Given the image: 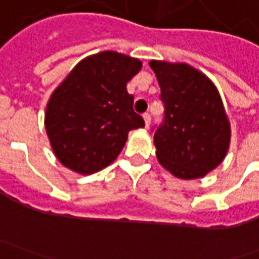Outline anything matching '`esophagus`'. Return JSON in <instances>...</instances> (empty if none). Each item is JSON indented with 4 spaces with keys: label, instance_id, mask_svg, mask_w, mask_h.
<instances>
[{
    "label": "esophagus",
    "instance_id": "obj_1",
    "mask_svg": "<svg viewBox=\"0 0 259 259\" xmlns=\"http://www.w3.org/2000/svg\"><path fill=\"white\" fill-rule=\"evenodd\" d=\"M143 118H144L145 128H148V126H150V122H151V116H150V114H144L143 115Z\"/></svg>",
    "mask_w": 259,
    "mask_h": 259
}]
</instances>
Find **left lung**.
I'll list each match as a JSON object with an SVG mask.
<instances>
[{"instance_id":"left-lung-1","label":"left lung","mask_w":259,"mask_h":259,"mask_svg":"<svg viewBox=\"0 0 259 259\" xmlns=\"http://www.w3.org/2000/svg\"><path fill=\"white\" fill-rule=\"evenodd\" d=\"M164 102V122L155 131L158 163L182 180L202 179L224 161L231 124L218 88L193 66L151 60Z\"/></svg>"}]
</instances>
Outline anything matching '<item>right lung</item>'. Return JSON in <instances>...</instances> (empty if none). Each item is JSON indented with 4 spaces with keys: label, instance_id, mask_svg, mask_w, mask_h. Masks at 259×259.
Listing matches in <instances>:
<instances>
[{
    "label": "right lung",
    "instance_id": "obj_1",
    "mask_svg": "<svg viewBox=\"0 0 259 259\" xmlns=\"http://www.w3.org/2000/svg\"><path fill=\"white\" fill-rule=\"evenodd\" d=\"M143 67L140 59L112 50L82 59L53 91L45 126L56 158L77 174L114 163L128 133L143 128L126 83Z\"/></svg>",
    "mask_w": 259,
    "mask_h": 259
}]
</instances>
